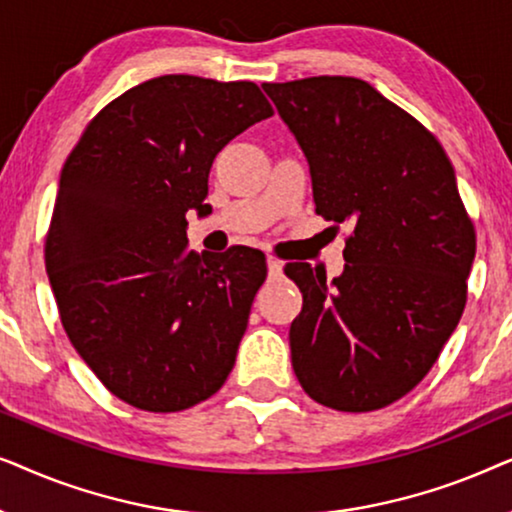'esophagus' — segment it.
<instances>
[{
	"label": "esophagus",
	"mask_w": 512,
	"mask_h": 512,
	"mask_svg": "<svg viewBox=\"0 0 512 512\" xmlns=\"http://www.w3.org/2000/svg\"><path fill=\"white\" fill-rule=\"evenodd\" d=\"M268 272H270V277L282 275V261H277L275 256H268Z\"/></svg>",
	"instance_id": "obj_1"
}]
</instances>
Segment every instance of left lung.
<instances>
[{
  "label": "left lung",
  "instance_id": "8db88e82",
  "mask_svg": "<svg viewBox=\"0 0 512 512\" xmlns=\"http://www.w3.org/2000/svg\"><path fill=\"white\" fill-rule=\"evenodd\" d=\"M310 165L317 212L349 223L333 282L286 265L303 291L289 331L307 396L370 412L424 380L466 305L475 230L438 139L354 76L263 83Z\"/></svg>",
  "mask_w": 512,
  "mask_h": 512
}]
</instances>
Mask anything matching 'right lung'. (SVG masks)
Here are the masks:
<instances>
[{
  "instance_id": "right-lung-1",
  "label": "right lung",
  "mask_w": 512,
  "mask_h": 512,
  "mask_svg": "<svg viewBox=\"0 0 512 512\" xmlns=\"http://www.w3.org/2000/svg\"><path fill=\"white\" fill-rule=\"evenodd\" d=\"M272 116L251 81L167 74L93 118L60 174L46 272L62 326L100 382L149 412H177L226 382L265 282L256 249L195 254L214 158Z\"/></svg>"
}]
</instances>
